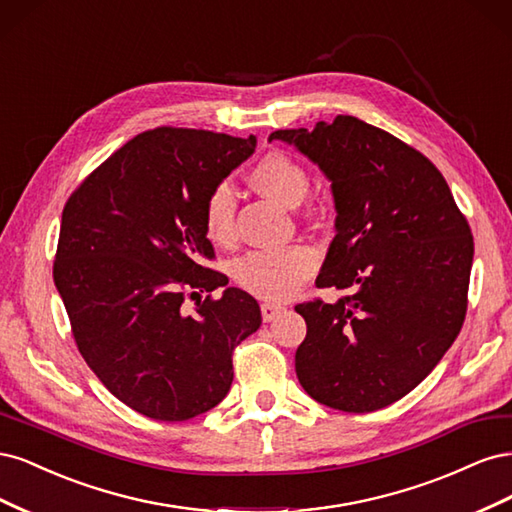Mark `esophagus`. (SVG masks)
<instances>
[{
	"label": "esophagus",
	"mask_w": 512,
	"mask_h": 512,
	"mask_svg": "<svg viewBox=\"0 0 512 512\" xmlns=\"http://www.w3.org/2000/svg\"><path fill=\"white\" fill-rule=\"evenodd\" d=\"M282 305H275V303H262L260 305V314H262V320H265V322H271L277 314H280L282 312Z\"/></svg>",
	"instance_id": "1"
}]
</instances>
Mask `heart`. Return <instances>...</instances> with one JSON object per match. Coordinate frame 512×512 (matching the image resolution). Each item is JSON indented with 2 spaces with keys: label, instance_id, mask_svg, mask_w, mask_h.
Instances as JSON below:
<instances>
[{
  "label": "heart",
  "instance_id": "obj_1",
  "mask_svg": "<svg viewBox=\"0 0 512 512\" xmlns=\"http://www.w3.org/2000/svg\"><path fill=\"white\" fill-rule=\"evenodd\" d=\"M254 190L277 203L299 205L309 190V175L294 158L269 151L250 170ZM235 194L226 183L215 188L205 203V232L218 245H232L237 239ZM318 267V256L307 245H290L284 250L250 252L232 265V280L239 288L265 301H286L297 292Z\"/></svg>",
  "mask_w": 512,
  "mask_h": 512
}]
</instances>
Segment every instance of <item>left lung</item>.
Masks as SVG:
<instances>
[{
  "instance_id": "obj_1",
  "label": "left lung",
  "mask_w": 512,
  "mask_h": 512,
  "mask_svg": "<svg viewBox=\"0 0 512 512\" xmlns=\"http://www.w3.org/2000/svg\"><path fill=\"white\" fill-rule=\"evenodd\" d=\"M331 181L337 235L316 280L350 290L299 303L294 367L309 397L374 412L416 389L459 335L474 239L440 170L393 134L350 117L275 130Z\"/></svg>"
}]
</instances>
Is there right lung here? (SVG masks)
Returning a JSON list of instances; mask_svg holds the SVG:
<instances>
[{
  "label": "right lung",
  "mask_w": 512,
  "mask_h": 512,
  "mask_svg": "<svg viewBox=\"0 0 512 512\" xmlns=\"http://www.w3.org/2000/svg\"><path fill=\"white\" fill-rule=\"evenodd\" d=\"M256 136L156 128L134 136L72 192L53 280L85 363L119 401L156 421L215 408L232 352L260 327L252 294L213 271L205 203ZM207 291L192 313L182 301Z\"/></svg>",
  "instance_id": "add662e5"
}]
</instances>
